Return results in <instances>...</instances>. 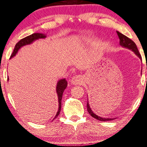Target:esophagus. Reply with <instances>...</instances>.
Segmentation results:
<instances>
[{"mask_svg": "<svg viewBox=\"0 0 147 147\" xmlns=\"http://www.w3.org/2000/svg\"><path fill=\"white\" fill-rule=\"evenodd\" d=\"M83 77L81 75L74 76V77L71 79V81H70L71 83L73 84V85H81V84L83 83Z\"/></svg>", "mask_w": 147, "mask_h": 147, "instance_id": "34e87169", "label": "esophagus"}]
</instances>
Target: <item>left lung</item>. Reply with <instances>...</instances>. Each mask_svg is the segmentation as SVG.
I'll return each mask as SVG.
<instances>
[{
  "mask_svg": "<svg viewBox=\"0 0 147 147\" xmlns=\"http://www.w3.org/2000/svg\"><path fill=\"white\" fill-rule=\"evenodd\" d=\"M117 34H118L119 39H120V46L124 47V48H128V49H129V50H131L132 52H134V54H136V55L137 56L140 60H142V57H141V56H140L139 52H138L137 46H136V44H135V43L133 42L132 40H131L130 38H128V37H126V36H124V35L121 34V33L119 32V31H117ZM87 111H88V112L89 113V114L91 115L93 118L97 119V120H100V121H104V122H105V121H109V120H114L113 118H101V117H99L97 116V115L95 114V113H94L93 112V111L91 110V107H90V106H89V103L88 101L87 103Z\"/></svg>",
  "mask_w": 147,
  "mask_h": 147,
  "instance_id": "1",
  "label": "left lung"
}]
</instances>
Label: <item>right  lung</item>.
I'll return each mask as SVG.
<instances>
[{"mask_svg": "<svg viewBox=\"0 0 147 147\" xmlns=\"http://www.w3.org/2000/svg\"><path fill=\"white\" fill-rule=\"evenodd\" d=\"M46 36L45 34H40V33H35V34H31L30 36L25 37V38L23 39H21V40L19 41V42H17L16 45H15L14 50H13V53L11 54V58H13V56L16 55L17 52H18L19 50L21 48V47L26 46V45L31 44V43L34 42L35 40H38V39L46 38ZM8 80H9V78H8ZM67 81H66L65 79H60L57 83V85H56V93L58 94V110L54 119L57 118V116L60 114V110H61V101L62 98V94H63L64 89H66V87H67Z\"/></svg>", "mask_w": 147, "mask_h": 147, "instance_id": "1", "label": "right lung"}]
</instances>
